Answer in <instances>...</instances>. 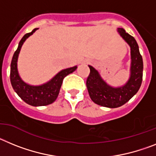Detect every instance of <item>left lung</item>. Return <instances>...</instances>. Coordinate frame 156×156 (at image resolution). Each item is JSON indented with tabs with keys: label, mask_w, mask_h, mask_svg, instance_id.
Returning a JSON list of instances; mask_svg holds the SVG:
<instances>
[{
	"label": "left lung",
	"mask_w": 156,
	"mask_h": 156,
	"mask_svg": "<svg viewBox=\"0 0 156 156\" xmlns=\"http://www.w3.org/2000/svg\"><path fill=\"white\" fill-rule=\"evenodd\" d=\"M118 32L130 47V77L128 82L121 87H112L104 82L98 71L92 66H89L90 73L86 80V86L92 101L98 105L110 108H119L128 102L138 92L143 78V59L136 40L122 28H118Z\"/></svg>",
	"instance_id": "left-lung-1"
}]
</instances>
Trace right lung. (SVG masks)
Returning <instances> with one entry per match:
<instances>
[{
	"label": "right lung",
	"instance_id": "right-lung-1",
	"mask_svg": "<svg viewBox=\"0 0 156 156\" xmlns=\"http://www.w3.org/2000/svg\"><path fill=\"white\" fill-rule=\"evenodd\" d=\"M36 30H37V28L34 29L30 33L26 34L20 40L18 48L13 55L11 63L10 81L15 92L24 102L31 106L38 107L51 104L56 100L63 78L70 73L74 72L77 69V66L62 70L49 82L41 86H30L24 82L19 75L17 70V60L23 44L26 39L34 33Z\"/></svg>",
	"mask_w": 156,
	"mask_h": 156
}]
</instances>
